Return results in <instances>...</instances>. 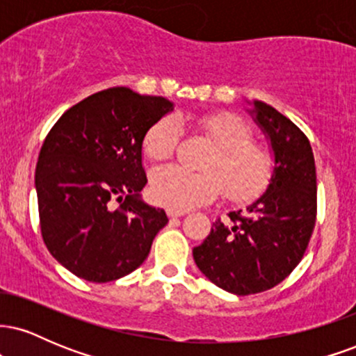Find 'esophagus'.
Returning a JSON list of instances; mask_svg holds the SVG:
<instances>
[{
  "label": "esophagus",
  "mask_w": 356,
  "mask_h": 356,
  "mask_svg": "<svg viewBox=\"0 0 356 356\" xmlns=\"http://www.w3.org/2000/svg\"><path fill=\"white\" fill-rule=\"evenodd\" d=\"M186 214L184 211H174V209H167V216L169 218H182V216Z\"/></svg>",
  "instance_id": "esophagus-1"
}]
</instances>
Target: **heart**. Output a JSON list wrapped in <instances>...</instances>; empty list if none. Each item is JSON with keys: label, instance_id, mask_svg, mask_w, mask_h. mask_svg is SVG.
Masks as SVG:
<instances>
[{"label": "heart", "instance_id": "1", "mask_svg": "<svg viewBox=\"0 0 356 356\" xmlns=\"http://www.w3.org/2000/svg\"><path fill=\"white\" fill-rule=\"evenodd\" d=\"M202 134L214 144L202 164L204 172H191L179 165L155 167L150 174V195L174 211H187L214 201L222 192L231 202H249L266 189L273 174V157L254 144L252 132L234 113H216L199 122ZM181 137V124L172 115L161 118L147 130L144 154L164 161L174 154Z\"/></svg>", "mask_w": 356, "mask_h": 356}]
</instances>
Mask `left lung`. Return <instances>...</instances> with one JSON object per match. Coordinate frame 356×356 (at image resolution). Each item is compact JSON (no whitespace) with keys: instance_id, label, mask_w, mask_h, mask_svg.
<instances>
[{"instance_id":"left-lung-1","label":"left lung","mask_w":356,"mask_h":356,"mask_svg":"<svg viewBox=\"0 0 356 356\" xmlns=\"http://www.w3.org/2000/svg\"><path fill=\"white\" fill-rule=\"evenodd\" d=\"M251 105L249 113L275 155L266 192L246 209L229 212V222L216 220L201 246L192 249L202 275L238 296L280 284L303 257L316 219V167L309 140L271 105L259 100Z\"/></svg>"}]
</instances>
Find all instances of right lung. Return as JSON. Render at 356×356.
Instances as JSON below:
<instances>
[{"mask_svg":"<svg viewBox=\"0 0 356 356\" xmlns=\"http://www.w3.org/2000/svg\"><path fill=\"white\" fill-rule=\"evenodd\" d=\"M172 110L164 97L113 87L73 105L48 132L35 172L40 227L51 256L75 276L107 283L129 275L169 222L140 197L142 145Z\"/></svg>","mask_w":356,"mask_h":356,"instance_id":"obj_1","label":"right lung"}]
</instances>
